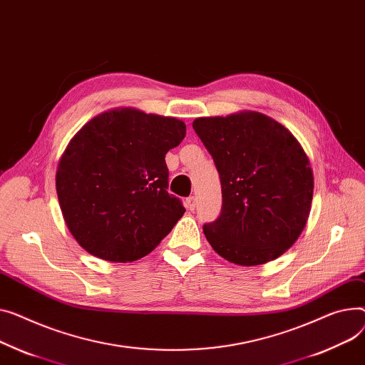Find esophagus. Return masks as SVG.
<instances>
[{"instance_id": "esophagus-1", "label": "esophagus", "mask_w": 365, "mask_h": 365, "mask_svg": "<svg viewBox=\"0 0 365 365\" xmlns=\"http://www.w3.org/2000/svg\"><path fill=\"white\" fill-rule=\"evenodd\" d=\"M186 207H187V210H190V211L195 210V207H197V198H195V197H189V198L186 200Z\"/></svg>"}]
</instances>
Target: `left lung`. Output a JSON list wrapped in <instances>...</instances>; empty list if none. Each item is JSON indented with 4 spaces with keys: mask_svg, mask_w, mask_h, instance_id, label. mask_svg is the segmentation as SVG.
<instances>
[{
    "mask_svg": "<svg viewBox=\"0 0 365 365\" xmlns=\"http://www.w3.org/2000/svg\"><path fill=\"white\" fill-rule=\"evenodd\" d=\"M222 182V212L204 226L212 250L237 265L283 255L311 211L314 173L299 140L274 118L244 110L192 123Z\"/></svg>",
    "mask_w": 365,
    "mask_h": 365,
    "instance_id": "left-lung-1",
    "label": "left lung"
}]
</instances>
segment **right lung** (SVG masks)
<instances>
[{
  "mask_svg": "<svg viewBox=\"0 0 365 365\" xmlns=\"http://www.w3.org/2000/svg\"><path fill=\"white\" fill-rule=\"evenodd\" d=\"M185 121L118 107L91 118L61 154L56 187L64 223L91 255L132 262L148 255L183 215L167 192L165 154Z\"/></svg>",
  "mask_w": 365,
  "mask_h": 365,
  "instance_id": "right-lung-1",
  "label": "right lung"
}]
</instances>
